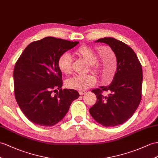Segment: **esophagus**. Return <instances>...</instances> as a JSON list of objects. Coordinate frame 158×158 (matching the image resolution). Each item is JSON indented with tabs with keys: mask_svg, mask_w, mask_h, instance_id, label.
Returning a JSON list of instances; mask_svg holds the SVG:
<instances>
[{
	"mask_svg": "<svg viewBox=\"0 0 158 158\" xmlns=\"http://www.w3.org/2000/svg\"><path fill=\"white\" fill-rule=\"evenodd\" d=\"M84 93H85V91H83V90H82V91H79V94H80V95H82V94H84Z\"/></svg>",
	"mask_w": 158,
	"mask_h": 158,
	"instance_id": "34e87169",
	"label": "esophagus"
}]
</instances>
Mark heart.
Instances as JSON below:
<instances>
[{
    "instance_id": "b5f03b06",
    "label": "heart",
    "mask_w": 158,
    "mask_h": 158,
    "mask_svg": "<svg viewBox=\"0 0 158 158\" xmlns=\"http://www.w3.org/2000/svg\"><path fill=\"white\" fill-rule=\"evenodd\" d=\"M74 55L79 58L83 60L88 64L89 70L100 74L101 67L97 62L98 56L101 52H96L88 45H82L74 50ZM57 67L61 73L68 75L71 73L72 60L68 53H63L59 56L57 61ZM97 82V78L93 74H88L84 75H76L68 79L66 81V86L70 89L84 90L93 86Z\"/></svg>"
}]
</instances>
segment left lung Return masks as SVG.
<instances>
[{
    "label": "left lung",
    "mask_w": 158,
    "mask_h": 158,
    "mask_svg": "<svg viewBox=\"0 0 158 158\" xmlns=\"http://www.w3.org/2000/svg\"><path fill=\"white\" fill-rule=\"evenodd\" d=\"M96 42L108 44L117 57V70L109 86L92 92L97 102L90 108L91 116L105 127L120 125L133 116L141 99L143 74L139 60L133 50L123 42L105 37ZM103 91H108L105 96Z\"/></svg>",
    "instance_id": "left-lung-1"
}]
</instances>
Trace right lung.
I'll return each mask as SVG.
<instances>
[{
	"instance_id": "obj_1",
	"label": "right lung",
	"mask_w": 158,
	"mask_h": 158,
	"mask_svg": "<svg viewBox=\"0 0 158 158\" xmlns=\"http://www.w3.org/2000/svg\"><path fill=\"white\" fill-rule=\"evenodd\" d=\"M78 43L46 37L29 44L19 57L13 72L15 97L31 122L45 127L56 125L80 97L74 89H61L62 75L57 64L61 53ZM53 91L56 94L53 95Z\"/></svg>"
}]
</instances>
